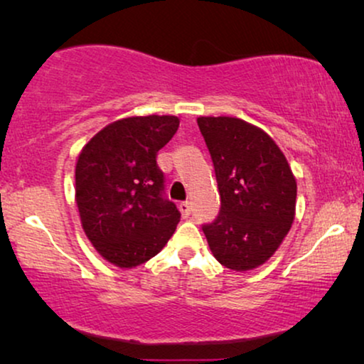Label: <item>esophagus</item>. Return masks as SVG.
Masks as SVG:
<instances>
[{"label": "esophagus", "instance_id": "1", "mask_svg": "<svg viewBox=\"0 0 364 364\" xmlns=\"http://www.w3.org/2000/svg\"><path fill=\"white\" fill-rule=\"evenodd\" d=\"M178 210H181V213H182V217H183V218H187L188 215H191V212H192V205H191V202H182L181 205H178Z\"/></svg>", "mask_w": 364, "mask_h": 364}]
</instances>
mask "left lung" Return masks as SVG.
Wrapping results in <instances>:
<instances>
[{"mask_svg": "<svg viewBox=\"0 0 364 364\" xmlns=\"http://www.w3.org/2000/svg\"><path fill=\"white\" fill-rule=\"evenodd\" d=\"M215 168L220 212L202 227L223 267L247 272L282 245L295 220L296 181L280 147L238 117H198Z\"/></svg>", "mask_w": 364, "mask_h": 364, "instance_id": "left-lung-1", "label": "left lung"}]
</instances>
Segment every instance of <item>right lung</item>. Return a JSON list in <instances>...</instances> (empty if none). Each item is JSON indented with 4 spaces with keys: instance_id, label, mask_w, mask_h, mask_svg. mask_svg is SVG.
Listing matches in <instances>:
<instances>
[{
    "instance_id": "obj_1",
    "label": "right lung",
    "mask_w": 364,
    "mask_h": 364,
    "mask_svg": "<svg viewBox=\"0 0 364 364\" xmlns=\"http://www.w3.org/2000/svg\"><path fill=\"white\" fill-rule=\"evenodd\" d=\"M176 116L119 119L82 147L76 203L84 233L119 268L142 265L176 232L181 212L164 197L157 152L178 129Z\"/></svg>"
}]
</instances>
